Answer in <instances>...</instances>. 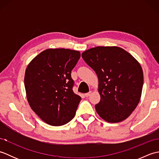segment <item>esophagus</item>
Returning <instances> with one entry per match:
<instances>
[{
	"label": "esophagus",
	"instance_id": "1",
	"mask_svg": "<svg viewBox=\"0 0 159 159\" xmlns=\"http://www.w3.org/2000/svg\"><path fill=\"white\" fill-rule=\"evenodd\" d=\"M91 93H92V91H90V92H89L88 93H85V97H89L91 95Z\"/></svg>",
	"mask_w": 159,
	"mask_h": 159
}]
</instances>
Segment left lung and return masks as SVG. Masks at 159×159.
<instances>
[{"label": "left lung", "instance_id": "left-lung-1", "mask_svg": "<svg viewBox=\"0 0 159 159\" xmlns=\"http://www.w3.org/2000/svg\"><path fill=\"white\" fill-rule=\"evenodd\" d=\"M98 78L100 101L96 112L107 122L126 120L139 102L143 83L140 63L123 48L97 46L82 53Z\"/></svg>", "mask_w": 159, "mask_h": 159}]
</instances>
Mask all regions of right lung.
<instances>
[{"label": "right lung", "mask_w": 159, "mask_h": 159, "mask_svg": "<svg viewBox=\"0 0 159 159\" xmlns=\"http://www.w3.org/2000/svg\"><path fill=\"white\" fill-rule=\"evenodd\" d=\"M80 57L79 51L47 49L29 63L25 75L26 98L32 110L51 126L73 119L81 98L74 93L71 72Z\"/></svg>", "instance_id": "add662e5"}]
</instances>
